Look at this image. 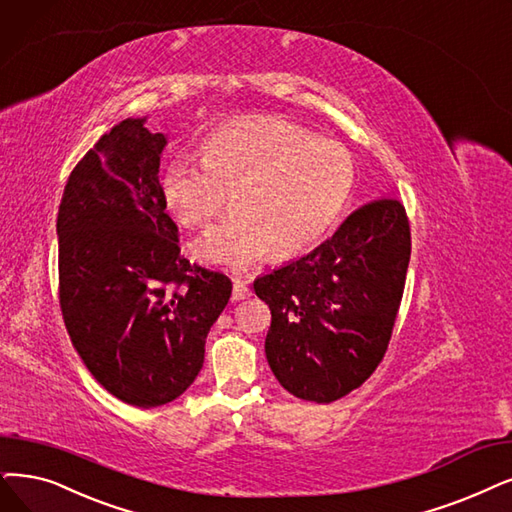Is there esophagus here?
<instances>
[{
    "instance_id": "1",
    "label": "esophagus",
    "mask_w": 512,
    "mask_h": 512,
    "mask_svg": "<svg viewBox=\"0 0 512 512\" xmlns=\"http://www.w3.org/2000/svg\"><path fill=\"white\" fill-rule=\"evenodd\" d=\"M250 296H252V290L248 288V283L243 279H233V300H243Z\"/></svg>"
}]
</instances>
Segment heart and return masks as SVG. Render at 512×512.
I'll return each mask as SVG.
<instances>
[{"instance_id":"obj_1","label":"heart","mask_w":512,"mask_h":512,"mask_svg":"<svg viewBox=\"0 0 512 512\" xmlns=\"http://www.w3.org/2000/svg\"><path fill=\"white\" fill-rule=\"evenodd\" d=\"M201 161L172 159L163 197L176 218L203 229L227 208L233 216L201 237L197 258L243 269L267 254L288 260L332 231L349 203L357 166L351 151L281 117H243L216 128Z\"/></svg>"}]
</instances>
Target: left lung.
<instances>
[{"label":"left lung","mask_w":512,"mask_h":512,"mask_svg":"<svg viewBox=\"0 0 512 512\" xmlns=\"http://www.w3.org/2000/svg\"><path fill=\"white\" fill-rule=\"evenodd\" d=\"M412 254L399 199L357 208L311 254L254 281L271 309L264 351L294 397L332 403L370 378L393 336Z\"/></svg>","instance_id":"left-lung-1"}]
</instances>
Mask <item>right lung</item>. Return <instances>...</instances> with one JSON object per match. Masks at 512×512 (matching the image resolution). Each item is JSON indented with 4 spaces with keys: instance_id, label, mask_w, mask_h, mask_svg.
I'll list each match as a JSON object with an SVG mask.
<instances>
[{
    "instance_id": "obj_1",
    "label": "right lung",
    "mask_w": 512,
    "mask_h": 512,
    "mask_svg": "<svg viewBox=\"0 0 512 512\" xmlns=\"http://www.w3.org/2000/svg\"><path fill=\"white\" fill-rule=\"evenodd\" d=\"M166 136L126 119L73 168L60 199L58 300L81 361L136 407L180 397L197 378L233 283L180 254L159 159Z\"/></svg>"
}]
</instances>
